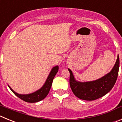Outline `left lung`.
<instances>
[{"instance_id": "1", "label": "left lung", "mask_w": 122, "mask_h": 122, "mask_svg": "<svg viewBox=\"0 0 122 122\" xmlns=\"http://www.w3.org/2000/svg\"><path fill=\"white\" fill-rule=\"evenodd\" d=\"M119 57L111 71L101 78L92 81L80 82L74 78L70 69V86L74 95L81 100L92 101L102 97L111 91L117 79L119 70Z\"/></svg>"}]
</instances>
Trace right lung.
I'll list each match as a JSON object with an SVG mask.
<instances>
[{
  "label": "right lung",
  "instance_id": "obj_1",
  "mask_svg": "<svg viewBox=\"0 0 122 122\" xmlns=\"http://www.w3.org/2000/svg\"><path fill=\"white\" fill-rule=\"evenodd\" d=\"M59 70V66L57 65L56 66H54L52 68L51 71L49 73V75H48V77L46 79V81H45V84L40 89H38L36 91L34 92L33 93H29V94H19V93H16V92L14 91L10 87L9 85L8 86L10 89V90L13 92L14 94L15 95H16L18 97L21 99L22 100L24 101H26L27 103H36V102H38V101H41V100H43L44 98H46V97L48 95L49 93V92L51 89V87L52 86V83L53 81V79L54 78L56 74L58 72Z\"/></svg>",
  "mask_w": 122,
  "mask_h": 122
}]
</instances>
